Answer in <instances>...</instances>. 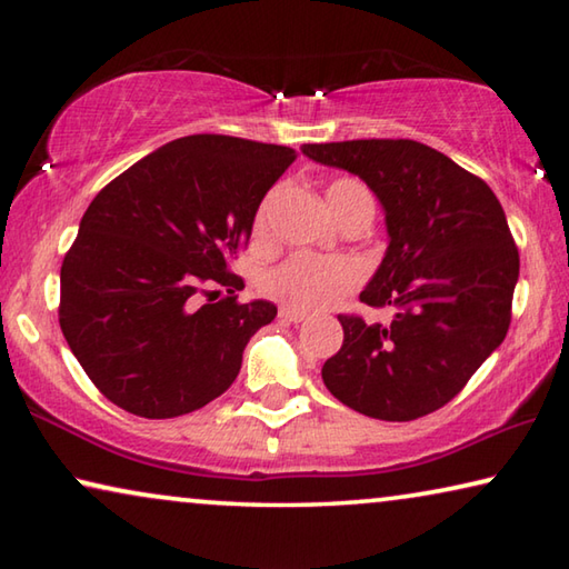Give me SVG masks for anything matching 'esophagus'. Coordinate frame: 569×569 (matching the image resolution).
Segmentation results:
<instances>
[{
  "mask_svg": "<svg viewBox=\"0 0 569 569\" xmlns=\"http://www.w3.org/2000/svg\"><path fill=\"white\" fill-rule=\"evenodd\" d=\"M281 316L283 321H288V323H301V321H306V313L303 311H296V308H281Z\"/></svg>",
  "mask_w": 569,
  "mask_h": 569,
  "instance_id": "esophagus-1",
  "label": "esophagus"
}]
</instances>
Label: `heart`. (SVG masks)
<instances>
[{
    "mask_svg": "<svg viewBox=\"0 0 569 569\" xmlns=\"http://www.w3.org/2000/svg\"><path fill=\"white\" fill-rule=\"evenodd\" d=\"M369 198V192L359 180L339 178L326 188V200L333 218L351 203L353 198ZM273 192L263 200L256 213V233H263L268 208H271ZM361 281V266L351 258L339 256H316V253H293L281 263L268 268L261 276V288L273 301L283 303L296 311H316L326 308L353 291Z\"/></svg>",
    "mask_w": 569,
    "mask_h": 569,
    "instance_id": "obj_1",
    "label": "heart"
}]
</instances>
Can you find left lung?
Returning a JSON list of instances; mask_svg holds the SVG:
<instances>
[{
    "label": "left lung",
    "instance_id": "1",
    "mask_svg": "<svg viewBox=\"0 0 569 569\" xmlns=\"http://www.w3.org/2000/svg\"><path fill=\"white\" fill-rule=\"evenodd\" d=\"M349 170L383 208L389 246L361 301L391 308L389 323L339 316L343 346L323 363L326 389L383 421L437 411L465 389L512 319L519 253L485 180L417 140L303 146Z\"/></svg>",
    "mask_w": 569,
    "mask_h": 569
}]
</instances>
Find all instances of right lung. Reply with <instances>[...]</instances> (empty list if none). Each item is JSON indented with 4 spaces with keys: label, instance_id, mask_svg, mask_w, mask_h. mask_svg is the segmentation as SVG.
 Segmentation results:
<instances>
[{
    "label": "right lung",
    "instance_id": "1",
    "mask_svg": "<svg viewBox=\"0 0 569 569\" xmlns=\"http://www.w3.org/2000/svg\"><path fill=\"white\" fill-rule=\"evenodd\" d=\"M296 150L228 134H188L104 186L60 271V326L90 381L120 409L172 419L220 397L243 349L276 319L238 303L230 273L256 210ZM226 287L229 296L216 302ZM211 298L197 303V293Z\"/></svg>",
    "mask_w": 569,
    "mask_h": 569
}]
</instances>
